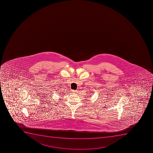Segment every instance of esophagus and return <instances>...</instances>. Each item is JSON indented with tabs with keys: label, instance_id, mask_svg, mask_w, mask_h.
Returning a JSON list of instances; mask_svg holds the SVG:
<instances>
[{
	"label": "esophagus",
	"instance_id": "obj_1",
	"mask_svg": "<svg viewBox=\"0 0 153 153\" xmlns=\"http://www.w3.org/2000/svg\"><path fill=\"white\" fill-rule=\"evenodd\" d=\"M73 93H74V94H76V93H77L78 91L77 90H72V91Z\"/></svg>",
	"mask_w": 153,
	"mask_h": 153
}]
</instances>
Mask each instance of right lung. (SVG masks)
<instances>
[{
  "label": "right lung",
  "instance_id": "1",
  "mask_svg": "<svg viewBox=\"0 0 153 153\" xmlns=\"http://www.w3.org/2000/svg\"><path fill=\"white\" fill-rule=\"evenodd\" d=\"M60 94H61V93H60Z\"/></svg>",
  "mask_w": 153,
  "mask_h": 153
}]
</instances>
